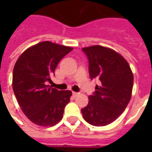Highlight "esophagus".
Here are the masks:
<instances>
[{"instance_id": "esophagus-1", "label": "esophagus", "mask_w": 152, "mask_h": 152, "mask_svg": "<svg viewBox=\"0 0 152 152\" xmlns=\"http://www.w3.org/2000/svg\"><path fill=\"white\" fill-rule=\"evenodd\" d=\"M72 94H73V96H75V97H76V96H77V95H78V94H79V93L72 92Z\"/></svg>"}]
</instances>
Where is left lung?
I'll return each instance as SVG.
<instances>
[{
  "label": "left lung",
  "instance_id": "8db88e82",
  "mask_svg": "<svg viewBox=\"0 0 152 152\" xmlns=\"http://www.w3.org/2000/svg\"><path fill=\"white\" fill-rule=\"evenodd\" d=\"M82 51L89 61L90 79L100 81L89 95L88 105L81 109L83 117L94 126H105L115 121L129 104L134 75L127 61L109 48L93 45Z\"/></svg>",
  "mask_w": 152,
  "mask_h": 152
}]
</instances>
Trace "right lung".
I'll list each match as a JSON object with an SVG mask.
<instances>
[{
    "mask_svg": "<svg viewBox=\"0 0 152 152\" xmlns=\"http://www.w3.org/2000/svg\"><path fill=\"white\" fill-rule=\"evenodd\" d=\"M72 48L43 41L22 53L13 71V90L22 111L34 124L53 126L63 118L72 91L49 86L50 76Z\"/></svg>",
    "mask_w": 152,
    "mask_h": 152,
    "instance_id": "right-lung-1",
    "label": "right lung"
}]
</instances>
